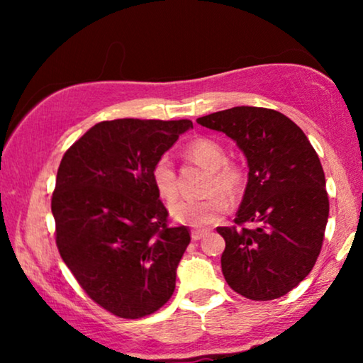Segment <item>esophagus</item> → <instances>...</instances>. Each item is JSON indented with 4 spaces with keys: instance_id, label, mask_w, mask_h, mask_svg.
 <instances>
[{
    "instance_id": "esophagus-1",
    "label": "esophagus",
    "mask_w": 363,
    "mask_h": 363,
    "mask_svg": "<svg viewBox=\"0 0 363 363\" xmlns=\"http://www.w3.org/2000/svg\"><path fill=\"white\" fill-rule=\"evenodd\" d=\"M206 235V231H201V230H193L191 231V240L193 241H200L203 236Z\"/></svg>"
}]
</instances>
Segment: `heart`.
<instances>
[{
	"label": "heart",
	"mask_w": 363,
	"mask_h": 363,
	"mask_svg": "<svg viewBox=\"0 0 363 363\" xmlns=\"http://www.w3.org/2000/svg\"><path fill=\"white\" fill-rule=\"evenodd\" d=\"M185 155L190 160L196 162L198 165L210 170L211 177L208 178L205 191L213 193V195L203 198V200L180 198V200L172 201L168 210L177 223L191 228H206L225 215L228 201L222 195L235 196L240 193L242 185L241 170L233 163H228L223 147L208 137L195 138L188 143L185 147ZM152 182L163 200H173L177 196V173L170 157L162 155L157 158L152 167Z\"/></svg>",
	"instance_id": "1"
}]
</instances>
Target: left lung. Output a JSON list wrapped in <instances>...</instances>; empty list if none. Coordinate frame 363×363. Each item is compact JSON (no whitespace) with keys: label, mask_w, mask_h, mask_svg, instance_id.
I'll list each match as a JSON object with an SVG mask.
<instances>
[{"label":"left lung","mask_w":363,"mask_h":363,"mask_svg":"<svg viewBox=\"0 0 363 363\" xmlns=\"http://www.w3.org/2000/svg\"><path fill=\"white\" fill-rule=\"evenodd\" d=\"M196 122L235 140L250 168L236 226L216 228L226 242L223 276L247 299H277L309 274L324 241L329 198L319 157L306 133L272 108L233 107Z\"/></svg>","instance_id":"1"}]
</instances>
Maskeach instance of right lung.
I'll list each match as a JSON object with an SVG mask.
<instances>
[{
    "mask_svg": "<svg viewBox=\"0 0 363 363\" xmlns=\"http://www.w3.org/2000/svg\"><path fill=\"white\" fill-rule=\"evenodd\" d=\"M190 128L191 121L101 122L59 165L57 250L87 296L117 317L153 314L175 291L190 231L167 225L152 167Z\"/></svg>",
    "mask_w": 363,
    "mask_h": 363,
    "instance_id": "right-lung-1",
    "label": "right lung"
}]
</instances>
